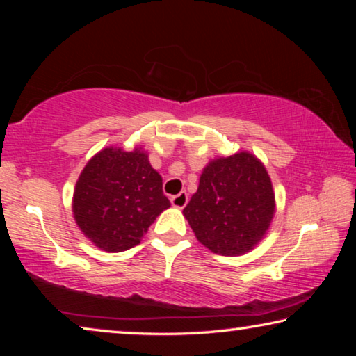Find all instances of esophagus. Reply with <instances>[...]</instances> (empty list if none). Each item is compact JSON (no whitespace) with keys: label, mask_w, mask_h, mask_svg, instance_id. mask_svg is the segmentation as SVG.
Here are the masks:
<instances>
[{"label":"esophagus","mask_w":356,"mask_h":356,"mask_svg":"<svg viewBox=\"0 0 356 356\" xmlns=\"http://www.w3.org/2000/svg\"><path fill=\"white\" fill-rule=\"evenodd\" d=\"M186 202H188V195H186L185 191L179 193V195L171 197V204L177 209H184L186 206Z\"/></svg>","instance_id":"1"}]
</instances>
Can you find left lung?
<instances>
[{
	"instance_id": "left-lung-1",
	"label": "left lung",
	"mask_w": 356,
	"mask_h": 356,
	"mask_svg": "<svg viewBox=\"0 0 356 356\" xmlns=\"http://www.w3.org/2000/svg\"><path fill=\"white\" fill-rule=\"evenodd\" d=\"M273 213L272 182L248 152L210 161L184 209L196 238L222 256L250 251L264 237Z\"/></svg>"
}]
</instances>
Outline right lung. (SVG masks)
<instances>
[{
  "label": "right lung",
  "instance_id": "right-lung-1",
  "mask_svg": "<svg viewBox=\"0 0 356 356\" xmlns=\"http://www.w3.org/2000/svg\"><path fill=\"white\" fill-rule=\"evenodd\" d=\"M171 202L160 174L141 150L106 147L84 166L74 193V216L99 248L125 251L140 243Z\"/></svg>",
  "mask_w": 356,
  "mask_h": 356
}]
</instances>
